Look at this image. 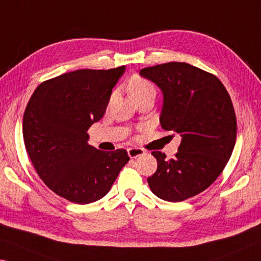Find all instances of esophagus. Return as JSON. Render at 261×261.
I'll return each mask as SVG.
<instances>
[{"instance_id":"obj_1","label":"esophagus","mask_w":261,"mask_h":261,"mask_svg":"<svg viewBox=\"0 0 261 261\" xmlns=\"http://www.w3.org/2000/svg\"><path fill=\"white\" fill-rule=\"evenodd\" d=\"M127 154H129L131 159H136L140 155L145 154V151L142 150V148H129V150H127Z\"/></svg>"}]
</instances>
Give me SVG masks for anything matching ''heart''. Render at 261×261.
<instances>
[{
	"label": "heart",
	"mask_w": 261,
	"mask_h": 261,
	"mask_svg": "<svg viewBox=\"0 0 261 261\" xmlns=\"http://www.w3.org/2000/svg\"><path fill=\"white\" fill-rule=\"evenodd\" d=\"M127 89H129L130 96L132 98L143 96V95L146 94H155L154 85L151 81H148L147 79L139 75H135L131 77Z\"/></svg>",
	"instance_id": "b5f03b06"
}]
</instances>
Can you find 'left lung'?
<instances>
[{
  "instance_id": "obj_1",
  "label": "left lung",
  "mask_w": 261,
  "mask_h": 261,
  "mask_svg": "<svg viewBox=\"0 0 261 261\" xmlns=\"http://www.w3.org/2000/svg\"><path fill=\"white\" fill-rule=\"evenodd\" d=\"M139 74L163 93L161 127L181 137L174 159L152 152L158 168L148 186L161 200L185 201L217 179L233 151L237 122L230 95L216 76L186 63L156 65Z\"/></svg>"
}]
</instances>
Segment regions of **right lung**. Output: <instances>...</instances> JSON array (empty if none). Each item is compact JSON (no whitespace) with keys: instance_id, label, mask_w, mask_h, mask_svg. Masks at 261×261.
<instances>
[{"instance_id":"right-lung-1","label":"right lung","mask_w":261,"mask_h":261,"mask_svg":"<svg viewBox=\"0 0 261 261\" xmlns=\"http://www.w3.org/2000/svg\"><path fill=\"white\" fill-rule=\"evenodd\" d=\"M125 66L79 69L37 87L23 116V139L44 184L77 204L106 196L130 160L125 150L88 145L87 131L106 113L113 88Z\"/></svg>"}]
</instances>
